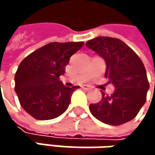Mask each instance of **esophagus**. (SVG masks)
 <instances>
[{
    "instance_id": "1",
    "label": "esophagus",
    "mask_w": 155,
    "mask_h": 155,
    "mask_svg": "<svg viewBox=\"0 0 155 155\" xmlns=\"http://www.w3.org/2000/svg\"><path fill=\"white\" fill-rule=\"evenodd\" d=\"M81 88L84 89V90H86V91H89V90L91 89V85H88V84H84V85L81 86Z\"/></svg>"
}]
</instances>
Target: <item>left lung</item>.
<instances>
[{
    "label": "left lung",
    "mask_w": 155,
    "mask_h": 155,
    "mask_svg": "<svg viewBox=\"0 0 155 155\" xmlns=\"http://www.w3.org/2000/svg\"><path fill=\"white\" fill-rule=\"evenodd\" d=\"M86 47L104 59L105 77L115 87L111 95L101 91V101L90 105L91 113L100 121L113 126L132 120L145 103L149 90L143 62L130 47L117 38L98 37L89 40Z\"/></svg>",
    "instance_id": "left-lung-1"
}]
</instances>
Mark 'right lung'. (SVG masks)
<instances>
[{"instance_id": "add662e5", "label": "right lung", "mask_w": 155, "mask_h": 155, "mask_svg": "<svg viewBox=\"0 0 155 155\" xmlns=\"http://www.w3.org/2000/svg\"><path fill=\"white\" fill-rule=\"evenodd\" d=\"M83 42H53L28 54L15 74V91L19 103L34 118L53 119L68 108L74 91L80 88L65 87L59 77L64 74L70 57Z\"/></svg>"}]
</instances>
